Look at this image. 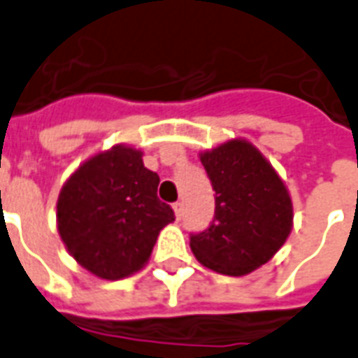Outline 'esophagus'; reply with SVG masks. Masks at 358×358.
<instances>
[{
  "label": "esophagus",
  "instance_id": "1",
  "mask_svg": "<svg viewBox=\"0 0 358 358\" xmlns=\"http://www.w3.org/2000/svg\"><path fill=\"white\" fill-rule=\"evenodd\" d=\"M172 208H174V214H176V218H182V203H174V205H172Z\"/></svg>",
  "mask_w": 358,
  "mask_h": 358
}]
</instances>
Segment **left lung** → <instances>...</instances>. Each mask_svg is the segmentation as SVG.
Returning <instances> with one entry per match:
<instances>
[{
    "mask_svg": "<svg viewBox=\"0 0 358 358\" xmlns=\"http://www.w3.org/2000/svg\"><path fill=\"white\" fill-rule=\"evenodd\" d=\"M210 178L214 220L192 233L195 258L218 273L241 277L264 266L285 245L292 229V201L267 159L246 140L201 153Z\"/></svg>",
    "mask_w": 358,
    "mask_h": 358,
    "instance_id": "8db88e82",
    "label": "left lung"
}]
</instances>
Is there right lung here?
<instances>
[{
  "mask_svg": "<svg viewBox=\"0 0 358 358\" xmlns=\"http://www.w3.org/2000/svg\"><path fill=\"white\" fill-rule=\"evenodd\" d=\"M157 186V172L145 169L142 152L129 145H113L71 174L58 195L57 222L79 266L108 280L144 267L159 231L174 222Z\"/></svg>",
  "mask_w": 358,
  "mask_h": 358,
  "instance_id": "1",
  "label": "right lung"
}]
</instances>
